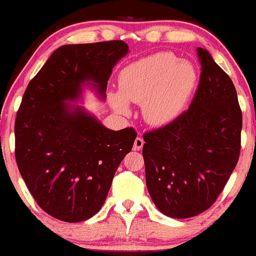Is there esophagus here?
<instances>
[{
    "label": "esophagus",
    "instance_id": "1",
    "mask_svg": "<svg viewBox=\"0 0 256 256\" xmlns=\"http://www.w3.org/2000/svg\"><path fill=\"white\" fill-rule=\"evenodd\" d=\"M144 146V140L142 136H136V140H134V144H133V149L134 150H140L142 148H143Z\"/></svg>",
    "mask_w": 256,
    "mask_h": 256
}]
</instances>
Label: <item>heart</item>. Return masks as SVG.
Instances as JSON below:
<instances>
[{"label": "heart", "mask_w": 256, "mask_h": 256, "mask_svg": "<svg viewBox=\"0 0 256 256\" xmlns=\"http://www.w3.org/2000/svg\"><path fill=\"white\" fill-rule=\"evenodd\" d=\"M196 83V70L189 60L159 52L123 68L118 77L120 93L110 92L108 100L122 116L130 114L128 102L143 104L144 120L149 124L163 126L178 117Z\"/></svg>", "instance_id": "heart-1"}]
</instances>
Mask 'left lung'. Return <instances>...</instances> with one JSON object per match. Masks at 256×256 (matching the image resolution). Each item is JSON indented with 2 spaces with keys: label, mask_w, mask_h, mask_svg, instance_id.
<instances>
[{
  "label": "left lung",
  "mask_w": 256,
  "mask_h": 256,
  "mask_svg": "<svg viewBox=\"0 0 256 256\" xmlns=\"http://www.w3.org/2000/svg\"><path fill=\"white\" fill-rule=\"evenodd\" d=\"M200 82L186 112L143 136L149 196L166 216L186 219L210 208L240 154L242 117L229 76L198 48Z\"/></svg>",
  "instance_id": "8db88e82"
}]
</instances>
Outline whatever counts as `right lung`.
Instances as JSON below:
<instances>
[{"instance_id": "obj_1", "label": "right lung", "mask_w": 256, "mask_h": 256, "mask_svg": "<svg viewBox=\"0 0 256 256\" xmlns=\"http://www.w3.org/2000/svg\"><path fill=\"white\" fill-rule=\"evenodd\" d=\"M129 52L123 41L64 44L28 83L14 123L16 162L30 193L50 216L87 220L104 204L133 128L112 130L84 107L86 88L106 100L114 66Z\"/></svg>"}]
</instances>
